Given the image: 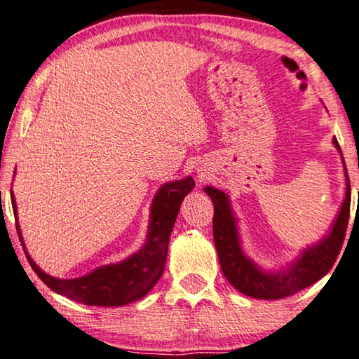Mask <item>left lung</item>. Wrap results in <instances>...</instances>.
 Masks as SVG:
<instances>
[{
    "instance_id": "left-lung-1",
    "label": "left lung",
    "mask_w": 359,
    "mask_h": 359,
    "mask_svg": "<svg viewBox=\"0 0 359 359\" xmlns=\"http://www.w3.org/2000/svg\"><path fill=\"white\" fill-rule=\"evenodd\" d=\"M332 144L342 155L336 137L332 139ZM345 179H347L345 199L327 236L315 245L307 247L301 253V257L293 261L287 269L271 272V274L261 271L242 252L238 226H236V218L229 205L228 194L214 187H205L204 191L209 194L214 203V223L212 224H214L215 248L223 276L228 278V282L241 293L257 297V299L269 301L294 294L326 276L332 264L336 263L345 239V231L348 226L351 188L347 169H345Z\"/></svg>"
}]
</instances>
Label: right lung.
<instances>
[{"mask_svg": "<svg viewBox=\"0 0 359 359\" xmlns=\"http://www.w3.org/2000/svg\"><path fill=\"white\" fill-rule=\"evenodd\" d=\"M193 188V177L168 182L163 185L151 203L147 241L141 250L121 263L101 266L79 278H55L41 271L25 250L19 223H15L17 234H19L29 266L33 267L41 280L55 293L85 304V306H126V304L141 299L160 280L166 266L169 238H171L180 204ZM11 198L17 220V205L12 193Z\"/></svg>", "mask_w": 359, "mask_h": 359, "instance_id": "1", "label": "right lung"}]
</instances>
